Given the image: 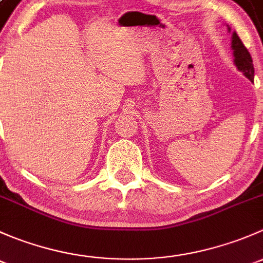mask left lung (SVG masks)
<instances>
[{"mask_svg":"<svg viewBox=\"0 0 263 263\" xmlns=\"http://www.w3.org/2000/svg\"><path fill=\"white\" fill-rule=\"evenodd\" d=\"M232 48L234 50V62L237 65L238 70L242 71L245 73L246 78L253 81L254 78V68H253V61H252L251 54H249L248 49L246 48L243 42L240 41L237 33H233L232 36Z\"/></svg>","mask_w":263,"mask_h":263,"instance_id":"obj_1","label":"left lung"}]
</instances>
